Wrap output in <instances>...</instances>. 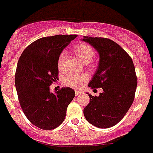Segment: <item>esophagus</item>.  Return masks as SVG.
Returning a JSON list of instances; mask_svg holds the SVG:
<instances>
[{
	"instance_id": "obj_1",
	"label": "esophagus",
	"mask_w": 153,
	"mask_h": 153,
	"mask_svg": "<svg viewBox=\"0 0 153 153\" xmlns=\"http://www.w3.org/2000/svg\"><path fill=\"white\" fill-rule=\"evenodd\" d=\"M81 94H82V91H75V94H76V96H80Z\"/></svg>"
}]
</instances>
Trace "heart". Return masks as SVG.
Segmentation results:
<instances>
[{
    "label": "heart",
    "instance_id": "obj_1",
    "mask_svg": "<svg viewBox=\"0 0 153 153\" xmlns=\"http://www.w3.org/2000/svg\"><path fill=\"white\" fill-rule=\"evenodd\" d=\"M74 52L77 56L85 63H89L95 56V52L92 47L88 44H80L76 45L74 48ZM65 58V53L62 52L59 56L57 64L58 68L62 69L63 62ZM88 80V76L85 75H67L63 78V84L68 87L73 88H80Z\"/></svg>",
    "mask_w": 153,
    "mask_h": 153
}]
</instances>
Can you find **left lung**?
Returning a JSON list of instances; mask_svg holds the SVG:
<instances>
[{
    "mask_svg": "<svg viewBox=\"0 0 153 153\" xmlns=\"http://www.w3.org/2000/svg\"><path fill=\"white\" fill-rule=\"evenodd\" d=\"M81 41L91 45L100 57L88 87L102 89L98 97L86 93L90 102L84 115L95 127L110 128L124 118L134 99L137 85L134 65L126 51L112 40L84 36Z\"/></svg>",
    "mask_w": 153,
    "mask_h": 153,
    "instance_id": "8db88e82",
    "label": "left lung"
}]
</instances>
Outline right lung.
Masks as SVG:
<instances>
[{
    "instance_id": "obj_1",
    "label": "right lung",
    "mask_w": 153,
    "mask_h": 153,
    "mask_svg": "<svg viewBox=\"0 0 153 153\" xmlns=\"http://www.w3.org/2000/svg\"><path fill=\"white\" fill-rule=\"evenodd\" d=\"M77 36L41 38L28 45L19 57L15 76L19 101L30 122L41 129L52 130L60 125L75 96L68 87L51 93L50 85L57 79L59 54Z\"/></svg>"
}]
</instances>
